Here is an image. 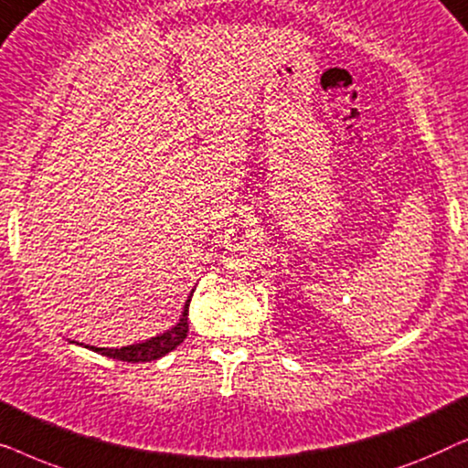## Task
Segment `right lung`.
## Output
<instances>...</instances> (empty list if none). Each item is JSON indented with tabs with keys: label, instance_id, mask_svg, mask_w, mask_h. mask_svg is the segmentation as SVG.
I'll return each instance as SVG.
<instances>
[{
	"label": "right lung",
	"instance_id": "1",
	"mask_svg": "<svg viewBox=\"0 0 468 468\" xmlns=\"http://www.w3.org/2000/svg\"><path fill=\"white\" fill-rule=\"evenodd\" d=\"M187 309H189V304H185L181 322H178L175 328L164 332V335H159L155 338H151V341H146V343L130 345V347H121V349L93 347V345H85V347L93 349L95 354L108 356V357H112V360H121V362H151V360H157V357L165 356L168 351L176 349L178 345H181L185 338H187V332H189Z\"/></svg>",
	"mask_w": 468,
	"mask_h": 468
}]
</instances>
